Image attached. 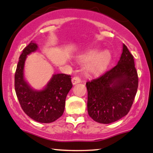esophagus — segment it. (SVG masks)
<instances>
[{
	"mask_svg": "<svg viewBox=\"0 0 153 153\" xmlns=\"http://www.w3.org/2000/svg\"><path fill=\"white\" fill-rule=\"evenodd\" d=\"M71 81H72V83H73V85H76V84L79 83L80 82H81V79H80L79 76H74L72 78Z\"/></svg>",
	"mask_w": 153,
	"mask_h": 153,
	"instance_id": "1",
	"label": "esophagus"
}]
</instances>
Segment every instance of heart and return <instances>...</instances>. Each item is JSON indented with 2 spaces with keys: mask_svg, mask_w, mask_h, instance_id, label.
<instances>
[{
  "mask_svg": "<svg viewBox=\"0 0 153 153\" xmlns=\"http://www.w3.org/2000/svg\"><path fill=\"white\" fill-rule=\"evenodd\" d=\"M82 60L90 59L85 65V70L88 73L95 74L102 71L111 59V54L108 50H102L96 53V50H89L81 56Z\"/></svg>",
  "mask_w": 153,
  "mask_h": 153,
  "instance_id": "heart-1",
  "label": "heart"
}]
</instances>
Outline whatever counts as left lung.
Wrapping results in <instances>:
<instances>
[{
  "label": "left lung",
  "mask_w": 153,
  "mask_h": 153,
  "mask_svg": "<svg viewBox=\"0 0 153 153\" xmlns=\"http://www.w3.org/2000/svg\"><path fill=\"white\" fill-rule=\"evenodd\" d=\"M138 84L134 56L123 44V53L115 66L86 82L88 114L103 124L121 119L131 109Z\"/></svg>",
  "instance_id": "1"
}]
</instances>
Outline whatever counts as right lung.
<instances>
[{
	"label": "right lung",
	"instance_id": "right-lung-1",
	"mask_svg": "<svg viewBox=\"0 0 153 153\" xmlns=\"http://www.w3.org/2000/svg\"><path fill=\"white\" fill-rule=\"evenodd\" d=\"M37 48V44L30 42L22 50L14 75V88L25 113L37 122L50 123L63 115L65 98L73 85L70 75L65 74H54L46 88L39 91L27 85L24 79L25 61L27 55Z\"/></svg>",
	"mask_w": 153,
	"mask_h": 153
}]
</instances>
